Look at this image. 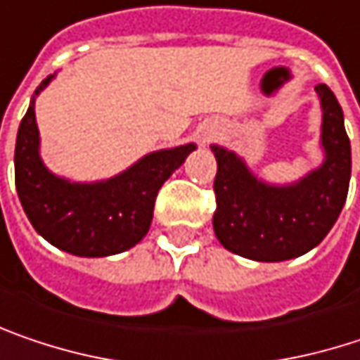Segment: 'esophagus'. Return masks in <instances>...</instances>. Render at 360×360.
<instances>
[{
    "label": "esophagus",
    "instance_id": "34e87169",
    "mask_svg": "<svg viewBox=\"0 0 360 360\" xmlns=\"http://www.w3.org/2000/svg\"><path fill=\"white\" fill-rule=\"evenodd\" d=\"M208 140H210V136H204V138H202V142H204V144H206Z\"/></svg>",
    "mask_w": 360,
    "mask_h": 360
}]
</instances>
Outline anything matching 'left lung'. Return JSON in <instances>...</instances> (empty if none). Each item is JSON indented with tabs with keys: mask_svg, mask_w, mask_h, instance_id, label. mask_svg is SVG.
Wrapping results in <instances>:
<instances>
[{
	"mask_svg": "<svg viewBox=\"0 0 360 360\" xmlns=\"http://www.w3.org/2000/svg\"><path fill=\"white\" fill-rule=\"evenodd\" d=\"M321 101V146L326 160L292 185L259 181L231 150L212 146L216 156V239L229 251L255 262L299 257L323 241L342 212L350 183V140L340 103L326 84Z\"/></svg>",
	"mask_w": 360,
	"mask_h": 360,
	"instance_id": "1",
	"label": "left lung"
}]
</instances>
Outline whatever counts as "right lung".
<instances>
[{
  "mask_svg": "<svg viewBox=\"0 0 360 360\" xmlns=\"http://www.w3.org/2000/svg\"><path fill=\"white\" fill-rule=\"evenodd\" d=\"M51 78L34 90L39 94ZM195 144L146 154L117 177L96 183H72L55 177L39 154L34 98L16 138V189L34 231L51 245L80 257L121 253L144 239L156 193L179 169Z\"/></svg>",
  "mask_w": 360,
  "mask_h": 360,
  "instance_id": "obj_1",
  "label": "right lung"
}]
</instances>
